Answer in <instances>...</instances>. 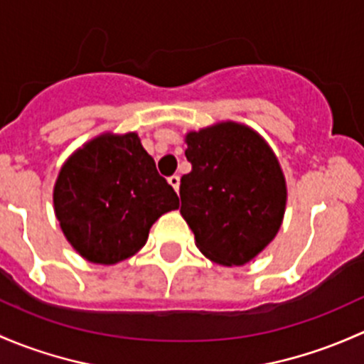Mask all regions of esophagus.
I'll return each instance as SVG.
<instances>
[{
  "instance_id": "obj_1",
  "label": "esophagus",
  "mask_w": 364,
  "mask_h": 364,
  "mask_svg": "<svg viewBox=\"0 0 364 364\" xmlns=\"http://www.w3.org/2000/svg\"><path fill=\"white\" fill-rule=\"evenodd\" d=\"M168 182H170V186L173 187L175 191H178V186H181V177H178V175H171V177H168Z\"/></svg>"
}]
</instances>
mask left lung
Wrapping results in <instances>:
<instances>
[{"mask_svg":"<svg viewBox=\"0 0 364 364\" xmlns=\"http://www.w3.org/2000/svg\"><path fill=\"white\" fill-rule=\"evenodd\" d=\"M193 170L181 181V213L196 245L224 266L249 263L275 238L286 210V181L268 144L235 122L186 136Z\"/></svg>","mask_w":364,"mask_h":364,"instance_id":"1","label":"left lung"}]
</instances>
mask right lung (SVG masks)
I'll return each instance as SVG.
<instances>
[{
  "label": "right lung",
  "instance_id": "right-lung-1",
  "mask_svg": "<svg viewBox=\"0 0 364 364\" xmlns=\"http://www.w3.org/2000/svg\"><path fill=\"white\" fill-rule=\"evenodd\" d=\"M54 207L61 230L82 257L115 264L145 245L178 196L159 173L136 133L101 134L59 171Z\"/></svg>",
  "mask_w": 364,
  "mask_h": 364
}]
</instances>
